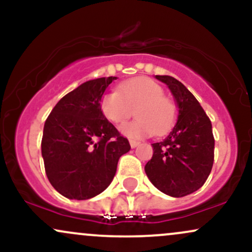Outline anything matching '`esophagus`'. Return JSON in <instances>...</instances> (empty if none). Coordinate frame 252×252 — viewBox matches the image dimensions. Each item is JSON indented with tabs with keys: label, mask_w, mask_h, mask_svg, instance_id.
<instances>
[{
	"label": "esophagus",
	"mask_w": 252,
	"mask_h": 252,
	"mask_svg": "<svg viewBox=\"0 0 252 252\" xmlns=\"http://www.w3.org/2000/svg\"><path fill=\"white\" fill-rule=\"evenodd\" d=\"M129 143H130V146H131V148H136V147L138 146V144H140V142H138V141H136V140H129Z\"/></svg>",
	"instance_id": "obj_1"
}]
</instances>
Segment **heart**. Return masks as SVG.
Returning a JSON list of instances; mask_svg holds the SVG:
<instances>
[{
  "mask_svg": "<svg viewBox=\"0 0 252 252\" xmlns=\"http://www.w3.org/2000/svg\"><path fill=\"white\" fill-rule=\"evenodd\" d=\"M163 88L146 77L122 82L117 91L104 94L99 102L102 114L114 124H122L136 112L134 122L122 126L128 137H142L152 134L163 135L174 126L178 106L172 98L164 96Z\"/></svg>",
  "mask_w": 252,
  "mask_h": 252,
  "instance_id": "heart-1",
  "label": "heart"
}]
</instances>
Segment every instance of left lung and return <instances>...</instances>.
I'll list each match as a JSON object with an SVG mask.
<instances>
[{
    "label": "left lung",
    "instance_id": "obj_1",
    "mask_svg": "<svg viewBox=\"0 0 252 252\" xmlns=\"http://www.w3.org/2000/svg\"><path fill=\"white\" fill-rule=\"evenodd\" d=\"M167 84L179 108L178 122L161 142L153 143L146 174L164 194L181 198L199 189L209 178L215 160L212 124L196 98L169 76H156Z\"/></svg>",
    "mask_w": 252,
    "mask_h": 252
}]
</instances>
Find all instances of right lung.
I'll return each instance as SVG.
<instances>
[{"label":"right lung","instance_id":"add662e5","mask_svg":"<svg viewBox=\"0 0 252 252\" xmlns=\"http://www.w3.org/2000/svg\"><path fill=\"white\" fill-rule=\"evenodd\" d=\"M116 77L89 80L54 106L43 126L41 154L52 186L68 199L85 200L102 193L116 174L129 141L99 108Z\"/></svg>","mask_w":252,"mask_h":252}]
</instances>
